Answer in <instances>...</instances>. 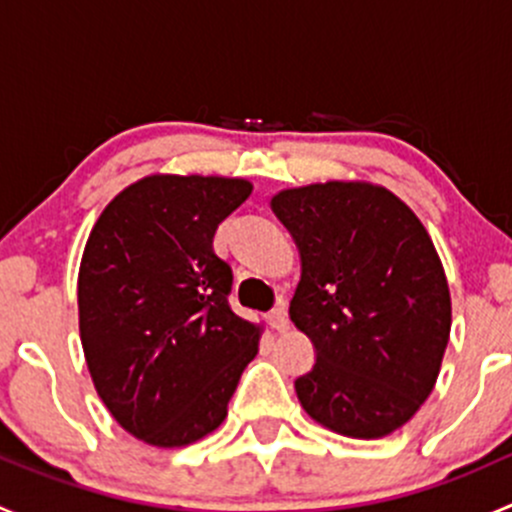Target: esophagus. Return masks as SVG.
I'll return each instance as SVG.
<instances>
[{
  "instance_id": "esophagus-1",
  "label": "esophagus",
  "mask_w": 512,
  "mask_h": 512,
  "mask_svg": "<svg viewBox=\"0 0 512 512\" xmlns=\"http://www.w3.org/2000/svg\"><path fill=\"white\" fill-rule=\"evenodd\" d=\"M267 322H270V327L275 329V332H287V329H289L287 309H285V307H280V309H272V312L267 314Z\"/></svg>"
}]
</instances>
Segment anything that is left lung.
<instances>
[{
  "instance_id": "left-lung-1",
  "label": "left lung",
  "mask_w": 512,
  "mask_h": 512,
  "mask_svg": "<svg viewBox=\"0 0 512 512\" xmlns=\"http://www.w3.org/2000/svg\"><path fill=\"white\" fill-rule=\"evenodd\" d=\"M272 210L302 260L289 319L317 349L294 381L299 404L342 436H389L428 399L451 337V292L426 227L364 180L280 190Z\"/></svg>"
}]
</instances>
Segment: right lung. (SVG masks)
Wrapping results in <instances>:
<instances>
[{"label":"right lung","instance_id":"add662e5","mask_svg":"<svg viewBox=\"0 0 512 512\" xmlns=\"http://www.w3.org/2000/svg\"><path fill=\"white\" fill-rule=\"evenodd\" d=\"M245 178L156 173L98 215L79 267V332L96 394L131 436L180 448L227 416L262 327L237 317L218 225Z\"/></svg>","mask_w":512,"mask_h":512}]
</instances>
